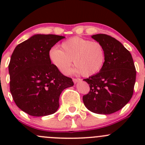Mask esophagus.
Listing matches in <instances>:
<instances>
[{
	"label": "esophagus",
	"instance_id": "obj_1",
	"mask_svg": "<svg viewBox=\"0 0 145 145\" xmlns=\"http://www.w3.org/2000/svg\"><path fill=\"white\" fill-rule=\"evenodd\" d=\"M81 80L80 78H73V81H74V83H78V81H81Z\"/></svg>",
	"mask_w": 145,
	"mask_h": 145
}]
</instances>
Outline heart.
I'll list each match as a JSON object with an SVG mask.
<instances>
[{
  "label": "heart",
  "instance_id": "obj_1",
  "mask_svg": "<svg viewBox=\"0 0 145 145\" xmlns=\"http://www.w3.org/2000/svg\"><path fill=\"white\" fill-rule=\"evenodd\" d=\"M49 57L62 73L68 71L73 59L75 67L71 72L88 77L101 71L105 62V50L99 42L75 36L62 43L61 50L52 48Z\"/></svg>",
  "mask_w": 145,
  "mask_h": 145
}]
</instances>
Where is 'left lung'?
<instances>
[{
	"instance_id": "left-lung-1",
	"label": "left lung",
	"mask_w": 145,
	"mask_h": 145,
	"mask_svg": "<svg viewBox=\"0 0 145 145\" xmlns=\"http://www.w3.org/2000/svg\"><path fill=\"white\" fill-rule=\"evenodd\" d=\"M91 37L103 45L105 62L100 72L83 79L90 90L83 101L93 113L110 114L122 109L132 97L135 64L131 52L114 38L102 33Z\"/></svg>"
}]
</instances>
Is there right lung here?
Segmentation results:
<instances>
[{"instance_id": "obj_1", "label": "right lung", "mask_w": 145, "mask_h": 145, "mask_svg": "<svg viewBox=\"0 0 145 145\" xmlns=\"http://www.w3.org/2000/svg\"><path fill=\"white\" fill-rule=\"evenodd\" d=\"M64 36L35 34L16 46L8 66L12 96L21 110L33 116L52 114L59 106L60 94L74 86L51 64V48Z\"/></svg>"}]
</instances>
